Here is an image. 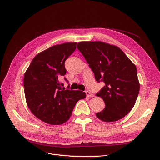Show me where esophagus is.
<instances>
[{
	"mask_svg": "<svg viewBox=\"0 0 160 160\" xmlns=\"http://www.w3.org/2000/svg\"><path fill=\"white\" fill-rule=\"evenodd\" d=\"M86 95L88 97V98H93V97H94V95L91 93V92H89V91H86Z\"/></svg>",
	"mask_w": 160,
	"mask_h": 160,
	"instance_id": "esophagus-1",
	"label": "esophagus"
}]
</instances>
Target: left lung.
Listing matches in <instances>:
<instances>
[{"label": "left lung", "mask_w": 160, "mask_h": 160, "mask_svg": "<svg viewBox=\"0 0 160 160\" xmlns=\"http://www.w3.org/2000/svg\"><path fill=\"white\" fill-rule=\"evenodd\" d=\"M93 71L95 80L105 86L97 96L105 104L96 113L105 122L122 119L132 109L139 91L137 68L119 47L101 41H85L77 44Z\"/></svg>", "instance_id": "left-lung-1"}]
</instances>
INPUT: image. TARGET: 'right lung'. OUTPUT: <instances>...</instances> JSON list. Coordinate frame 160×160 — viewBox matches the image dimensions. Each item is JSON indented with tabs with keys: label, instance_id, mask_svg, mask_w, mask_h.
<instances>
[{
	"label": "right lung",
	"instance_id": "add662e5",
	"mask_svg": "<svg viewBox=\"0 0 160 160\" xmlns=\"http://www.w3.org/2000/svg\"><path fill=\"white\" fill-rule=\"evenodd\" d=\"M77 42L54 45L37 55L24 75V90L28 108L36 117L51 125L66 122L85 92L65 89L59 78L66 74L65 62ZM65 80L68 83L66 78Z\"/></svg>",
	"mask_w": 160,
	"mask_h": 160
}]
</instances>
